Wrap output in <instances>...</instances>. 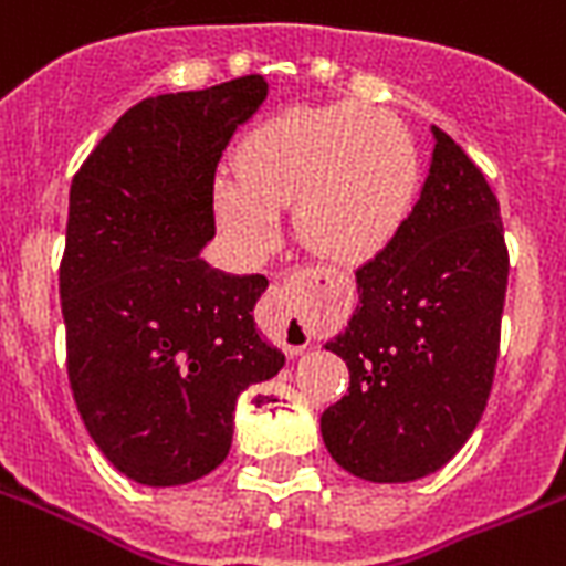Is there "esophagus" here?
Listing matches in <instances>:
<instances>
[{
  "label": "esophagus",
  "mask_w": 566,
  "mask_h": 566,
  "mask_svg": "<svg viewBox=\"0 0 566 566\" xmlns=\"http://www.w3.org/2000/svg\"><path fill=\"white\" fill-rule=\"evenodd\" d=\"M314 279L316 273L302 270V273L291 275L284 284H273V291L268 296L270 331L279 337L287 355H302L307 343H311V328H307L305 316H302V293H305L307 282H314Z\"/></svg>",
  "instance_id": "esophagus-1"
}]
</instances>
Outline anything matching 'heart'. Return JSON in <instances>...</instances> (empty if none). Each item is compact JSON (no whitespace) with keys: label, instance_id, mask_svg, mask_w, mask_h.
I'll return each mask as SVG.
<instances>
[{"label":"heart","instance_id":"heart-1","mask_svg":"<svg viewBox=\"0 0 566 566\" xmlns=\"http://www.w3.org/2000/svg\"><path fill=\"white\" fill-rule=\"evenodd\" d=\"M416 191V148L387 109L293 107L243 136L238 171L214 177V211L229 241L255 255L279 235V209L293 206L298 238L355 268L398 238Z\"/></svg>","mask_w":566,"mask_h":566}]
</instances>
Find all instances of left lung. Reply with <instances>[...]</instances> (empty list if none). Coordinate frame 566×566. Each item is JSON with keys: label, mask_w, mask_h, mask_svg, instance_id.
Instances as JSON below:
<instances>
[{"label": "left lung", "mask_w": 566, "mask_h": 566, "mask_svg": "<svg viewBox=\"0 0 566 566\" xmlns=\"http://www.w3.org/2000/svg\"><path fill=\"white\" fill-rule=\"evenodd\" d=\"M421 197L355 273L357 307L325 343L352 375L323 412L328 453L369 482H412L457 457L489 403L506 302L500 203L439 127Z\"/></svg>", "instance_id": "1"}]
</instances>
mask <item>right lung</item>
I'll return each mask as SVG.
<instances>
[{
    "instance_id": "add662e5",
    "label": "right lung",
    "mask_w": 566,
    "mask_h": 566,
    "mask_svg": "<svg viewBox=\"0 0 566 566\" xmlns=\"http://www.w3.org/2000/svg\"><path fill=\"white\" fill-rule=\"evenodd\" d=\"M268 90L247 75L145 98L72 179L60 264L69 384L92 442L139 485L211 474L232 448L238 395L284 366L252 316L268 279L200 259L220 156Z\"/></svg>"
}]
</instances>
